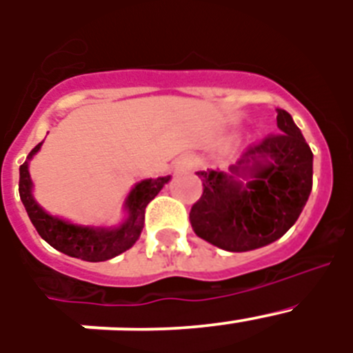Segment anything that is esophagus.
<instances>
[{
	"label": "esophagus",
	"mask_w": 353,
	"mask_h": 353,
	"mask_svg": "<svg viewBox=\"0 0 353 353\" xmlns=\"http://www.w3.org/2000/svg\"><path fill=\"white\" fill-rule=\"evenodd\" d=\"M192 166H194V162H192V159L189 157V155H182V157L176 159V162H174V168L176 170H192Z\"/></svg>",
	"instance_id": "34e87169"
}]
</instances>
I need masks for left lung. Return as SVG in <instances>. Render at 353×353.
Segmentation results:
<instances>
[{
	"mask_svg": "<svg viewBox=\"0 0 353 353\" xmlns=\"http://www.w3.org/2000/svg\"><path fill=\"white\" fill-rule=\"evenodd\" d=\"M279 132L245 150L232 173L248 172L242 186L232 174L198 171L203 192L189 212L198 236L232 252L252 251L281 239L299 219L313 187V152L285 109ZM265 158L261 165L257 159Z\"/></svg>",
	"mask_w": 353,
	"mask_h": 353,
	"instance_id": "1",
	"label": "left lung"
}]
</instances>
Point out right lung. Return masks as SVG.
I'll list each match as a JSON object with an SVG mask.
<instances>
[{"mask_svg": "<svg viewBox=\"0 0 353 353\" xmlns=\"http://www.w3.org/2000/svg\"><path fill=\"white\" fill-rule=\"evenodd\" d=\"M40 145L31 150L28 159L39 152ZM170 176H161L155 180H143L134 187L132 192L127 198V210L129 219L117 230H99V228L76 226V224L65 223V221L52 217L48 212L39 207L33 196H31V179L28 173V162L19 168V194L30 215L31 223L49 245L58 251L65 252L72 258H79L84 261H105L118 256L139 239L145 226V208L146 205L159 194L164 183H168Z\"/></svg>", "mask_w": 353, "mask_h": 353, "instance_id": "right-lung-1", "label": "right lung"}]
</instances>
